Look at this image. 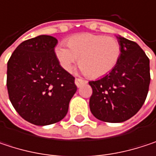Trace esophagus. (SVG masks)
Segmentation results:
<instances>
[{
  "mask_svg": "<svg viewBox=\"0 0 156 156\" xmlns=\"http://www.w3.org/2000/svg\"><path fill=\"white\" fill-rule=\"evenodd\" d=\"M75 83H76L77 87H81L82 85L87 84V80H85V79H82V78H76V79H75Z\"/></svg>",
  "mask_w": 156,
  "mask_h": 156,
  "instance_id": "obj_1",
  "label": "esophagus"
}]
</instances>
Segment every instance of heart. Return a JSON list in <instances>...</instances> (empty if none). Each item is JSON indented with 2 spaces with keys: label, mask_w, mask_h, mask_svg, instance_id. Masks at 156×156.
Wrapping results in <instances>:
<instances>
[{
  "label": "heart",
  "mask_w": 156,
  "mask_h": 156,
  "mask_svg": "<svg viewBox=\"0 0 156 156\" xmlns=\"http://www.w3.org/2000/svg\"><path fill=\"white\" fill-rule=\"evenodd\" d=\"M68 48L57 45L55 57L59 66L66 71H71L78 58L81 69L91 78H100L111 72L121 57L119 41L110 36L93 33H82L70 37Z\"/></svg>",
  "instance_id": "b5f03b06"
}]
</instances>
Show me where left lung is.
Segmentation results:
<instances>
[{
	"label": "left lung",
	"instance_id": "8db88e82",
	"mask_svg": "<svg viewBox=\"0 0 156 156\" xmlns=\"http://www.w3.org/2000/svg\"><path fill=\"white\" fill-rule=\"evenodd\" d=\"M121 57L115 69L96 81H89V108L104 122L120 123L134 116L144 105L150 84L149 58L135 41L117 37Z\"/></svg>",
	"mask_w": 156,
	"mask_h": 156
}]
</instances>
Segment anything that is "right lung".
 <instances>
[{"mask_svg": "<svg viewBox=\"0 0 156 156\" xmlns=\"http://www.w3.org/2000/svg\"><path fill=\"white\" fill-rule=\"evenodd\" d=\"M54 37L41 35L21 42L7 64L9 98L26 121L36 126L65 117L77 91L75 78L58 64Z\"/></svg>", "mask_w": 156, "mask_h": 156, "instance_id": "right-lung-1", "label": "right lung"}]
</instances>
